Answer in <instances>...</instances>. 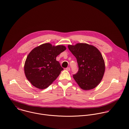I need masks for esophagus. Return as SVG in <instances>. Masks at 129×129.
<instances>
[{
	"mask_svg": "<svg viewBox=\"0 0 129 129\" xmlns=\"http://www.w3.org/2000/svg\"><path fill=\"white\" fill-rule=\"evenodd\" d=\"M66 70H67V71H70V67H67L66 68Z\"/></svg>",
	"mask_w": 129,
	"mask_h": 129,
	"instance_id": "1",
	"label": "esophagus"
}]
</instances>
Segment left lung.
<instances>
[{
	"label": "left lung",
	"instance_id": "1",
	"mask_svg": "<svg viewBox=\"0 0 129 129\" xmlns=\"http://www.w3.org/2000/svg\"><path fill=\"white\" fill-rule=\"evenodd\" d=\"M75 57L78 71L73 78L83 90L95 88L101 82L105 71V62L100 51L95 47L84 43L68 45Z\"/></svg>",
	"mask_w": 129,
	"mask_h": 129
}]
</instances>
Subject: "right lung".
<instances>
[{
	"label": "right lung",
	"instance_id": "add662e5",
	"mask_svg": "<svg viewBox=\"0 0 129 129\" xmlns=\"http://www.w3.org/2000/svg\"><path fill=\"white\" fill-rule=\"evenodd\" d=\"M66 49L62 45L52 46L50 43H45L29 53L24 70L26 78L33 85L43 89L56 80L63 70L56 57Z\"/></svg>",
	"mask_w": 129,
	"mask_h": 129
}]
</instances>
